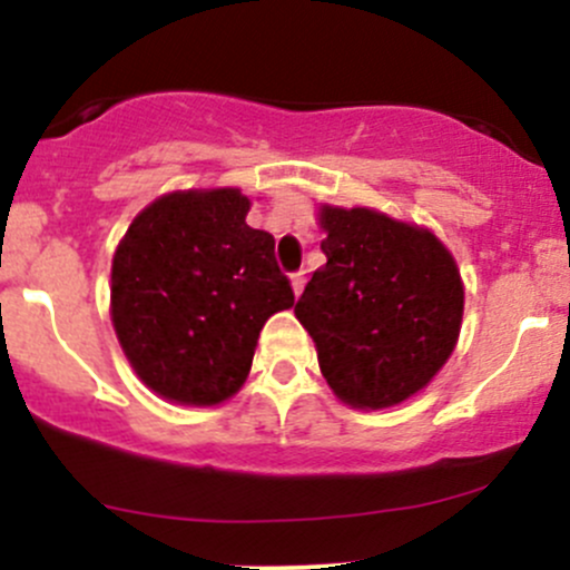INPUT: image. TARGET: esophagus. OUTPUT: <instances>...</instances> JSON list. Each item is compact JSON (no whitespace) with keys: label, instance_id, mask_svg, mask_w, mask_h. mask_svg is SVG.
I'll use <instances>...</instances> for the list:
<instances>
[{"label":"esophagus","instance_id":"esophagus-1","mask_svg":"<svg viewBox=\"0 0 570 570\" xmlns=\"http://www.w3.org/2000/svg\"><path fill=\"white\" fill-rule=\"evenodd\" d=\"M305 286V273L303 269H297V273H292V289H295V295H301Z\"/></svg>","mask_w":570,"mask_h":570}]
</instances>
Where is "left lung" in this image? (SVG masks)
I'll use <instances>...</instances> for the list:
<instances>
[{
	"mask_svg": "<svg viewBox=\"0 0 570 570\" xmlns=\"http://www.w3.org/2000/svg\"><path fill=\"white\" fill-rule=\"evenodd\" d=\"M322 265L295 316L344 404L382 410L434 380L459 341L464 286L429 229L368 207H322Z\"/></svg>",
	"mask_w": 570,
	"mask_h": 570,
	"instance_id": "1",
	"label": "left lung"
}]
</instances>
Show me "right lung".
Returning <instances> with one entry per match:
<instances>
[{
	"label": "right lung",
	"instance_id": "obj_1",
	"mask_svg": "<svg viewBox=\"0 0 570 570\" xmlns=\"http://www.w3.org/2000/svg\"><path fill=\"white\" fill-rule=\"evenodd\" d=\"M237 188L177 190L144 207L111 262V322L147 387L220 404L243 387L256 338L295 305L275 239L245 224Z\"/></svg>",
	"mask_w": 570,
	"mask_h": 570
}]
</instances>
